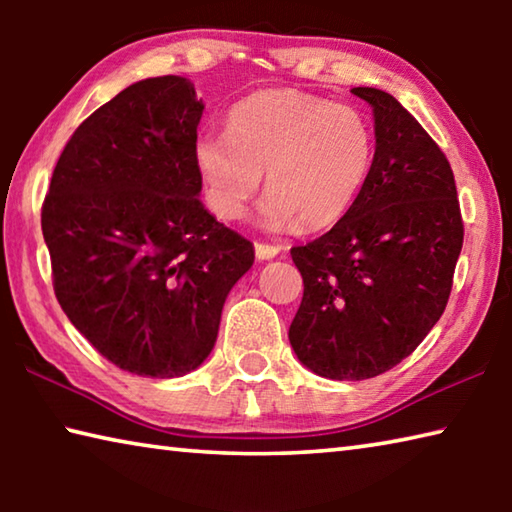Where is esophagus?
<instances>
[{
    "mask_svg": "<svg viewBox=\"0 0 512 512\" xmlns=\"http://www.w3.org/2000/svg\"><path fill=\"white\" fill-rule=\"evenodd\" d=\"M282 246H275V244H262V241H259V244H255V255H257V259H262V262H266V259H273V257H277L282 253Z\"/></svg>",
    "mask_w": 512,
    "mask_h": 512,
    "instance_id": "esophagus-1",
    "label": "esophagus"
}]
</instances>
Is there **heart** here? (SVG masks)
Returning <instances> with one entry per match:
<instances>
[{
  "label": "heart",
  "mask_w": 512,
  "mask_h": 512,
  "mask_svg": "<svg viewBox=\"0 0 512 512\" xmlns=\"http://www.w3.org/2000/svg\"><path fill=\"white\" fill-rule=\"evenodd\" d=\"M192 153L219 219H241L266 173L264 225L300 221L305 230H320L341 221L357 201L375 140L350 106L298 90H262L230 110L228 131L196 135Z\"/></svg>",
  "instance_id": "b5f03b06"
}]
</instances>
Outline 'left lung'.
<instances>
[{
	"label": "left lung",
	"mask_w": 512,
	"mask_h": 512,
	"mask_svg": "<svg viewBox=\"0 0 512 512\" xmlns=\"http://www.w3.org/2000/svg\"><path fill=\"white\" fill-rule=\"evenodd\" d=\"M375 117V158L348 214L291 248L305 293L289 327L302 366L370 379L418 348L452 293L463 219L445 153L400 101L352 88Z\"/></svg>",
	"instance_id": "left-lung-1"
}]
</instances>
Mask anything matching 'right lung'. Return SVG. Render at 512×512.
I'll list each match as a JSON object with an SVG mask.
<instances>
[{
	"label": "right lung",
	"instance_id": "1",
	"mask_svg": "<svg viewBox=\"0 0 512 512\" xmlns=\"http://www.w3.org/2000/svg\"><path fill=\"white\" fill-rule=\"evenodd\" d=\"M203 108L183 76L128 85L69 137L42 203L60 307L101 357L140 377L201 366L255 262L198 198Z\"/></svg>",
	"mask_w": 512,
	"mask_h": 512
}]
</instances>
